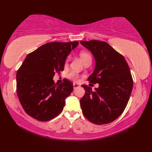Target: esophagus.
<instances>
[{
    "label": "esophagus",
    "mask_w": 152,
    "mask_h": 152,
    "mask_svg": "<svg viewBox=\"0 0 152 152\" xmlns=\"http://www.w3.org/2000/svg\"><path fill=\"white\" fill-rule=\"evenodd\" d=\"M73 86H74V89H76V88H78V87H79V85L78 84H76V83H74Z\"/></svg>",
    "instance_id": "esophagus-1"
}]
</instances>
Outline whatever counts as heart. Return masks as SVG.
<instances>
[{
	"instance_id": "obj_1",
	"label": "heart",
	"mask_w": 152,
	"mask_h": 152,
	"mask_svg": "<svg viewBox=\"0 0 152 152\" xmlns=\"http://www.w3.org/2000/svg\"><path fill=\"white\" fill-rule=\"evenodd\" d=\"M80 56L84 63H85V62L87 61H91V56L88 52H80ZM69 77L71 79H72V80H77V78H78V76H77V74L76 73H74V72H71V73H69Z\"/></svg>"
}]
</instances>
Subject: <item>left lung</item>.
<instances>
[{
	"instance_id": "obj_1",
	"label": "left lung",
	"mask_w": 152,
	"mask_h": 152,
	"mask_svg": "<svg viewBox=\"0 0 152 152\" xmlns=\"http://www.w3.org/2000/svg\"><path fill=\"white\" fill-rule=\"evenodd\" d=\"M80 43L95 58L94 70L87 80L99 85L95 91L81 85L85 90L80 100L82 112L91 123H110L122 114L131 96L133 80L129 67L123 56L106 42L93 40Z\"/></svg>"
}]
</instances>
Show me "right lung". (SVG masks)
I'll list each match as a JSON object with an SVG mask.
<instances>
[{"instance_id": "1", "label": "right lung", "mask_w": 152, "mask_h": 152, "mask_svg": "<svg viewBox=\"0 0 152 152\" xmlns=\"http://www.w3.org/2000/svg\"><path fill=\"white\" fill-rule=\"evenodd\" d=\"M78 42H49L29 54L16 74V91L27 114L40 121L54 118L74 89L67 79L57 85L53 78L63 71L66 59Z\"/></svg>"}]
</instances>
